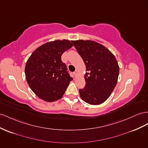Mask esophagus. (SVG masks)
Listing matches in <instances>:
<instances>
[{
  "label": "esophagus",
  "mask_w": 148,
  "mask_h": 148,
  "mask_svg": "<svg viewBox=\"0 0 148 148\" xmlns=\"http://www.w3.org/2000/svg\"><path fill=\"white\" fill-rule=\"evenodd\" d=\"M73 75H74L75 77H77V75H78V71H77V70H76L75 71H74V72H73Z\"/></svg>",
  "instance_id": "34e87169"
}]
</instances>
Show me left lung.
<instances>
[{
    "instance_id": "1",
    "label": "left lung",
    "mask_w": 148,
    "mask_h": 148,
    "mask_svg": "<svg viewBox=\"0 0 148 148\" xmlns=\"http://www.w3.org/2000/svg\"><path fill=\"white\" fill-rule=\"evenodd\" d=\"M83 60L86 85L79 90L83 100L97 105L109 98L117 83L119 68L115 57L101 44L91 40L71 41Z\"/></svg>"
}]
</instances>
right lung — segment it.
<instances>
[{
    "label": "right lung",
    "mask_w": 148,
    "mask_h": 148,
    "mask_svg": "<svg viewBox=\"0 0 148 148\" xmlns=\"http://www.w3.org/2000/svg\"><path fill=\"white\" fill-rule=\"evenodd\" d=\"M72 47L68 40L49 42L37 48L28 59L25 68L27 83L43 100L53 102L60 99L73 79L61 59Z\"/></svg>",
    "instance_id": "1"
}]
</instances>
